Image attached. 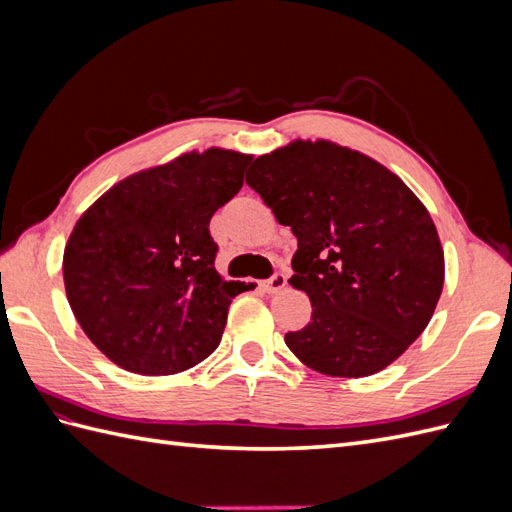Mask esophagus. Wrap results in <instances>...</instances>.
I'll list each match as a JSON object with an SVG mask.
<instances>
[{"instance_id": "obj_1", "label": "esophagus", "mask_w": 512, "mask_h": 512, "mask_svg": "<svg viewBox=\"0 0 512 512\" xmlns=\"http://www.w3.org/2000/svg\"><path fill=\"white\" fill-rule=\"evenodd\" d=\"M286 286V275L282 271H275L267 282H262V288H265L267 292H277L282 290Z\"/></svg>"}]
</instances>
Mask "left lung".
<instances>
[{"mask_svg": "<svg viewBox=\"0 0 512 512\" xmlns=\"http://www.w3.org/2000/svg\"><path fill=\"white\" fill-rule=\"evenodd\" d=\"M245 181L297 237L290 284L312 301V322L286 346L335 378L371 376L404 354L444 284L438 230L408 185L329 141L260 156Z\"/></svg>", "mask_w": 512, "mask_h": 512, "instance_id": "1", "label": "left lung"}]
</instances>
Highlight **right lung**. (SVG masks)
<instances>
[{"instance_id":"right-lung-1","label":"right lung","mask_w":512,"mask_h":512,"mask_svg":"<svg viewBox=\"0 0 512 512\" xmlns=\"http://www.w3.org/2000/svg\"><path fill=\"white\" fill-rule=\"evenodd\" d=\"M250 162L226 149L185 153L119 181L76 222L64 252L68 303L119 367L168 376L220 346L230 301L252 284L215 271L209 222Z\"/></svg>"}]
</instances>
